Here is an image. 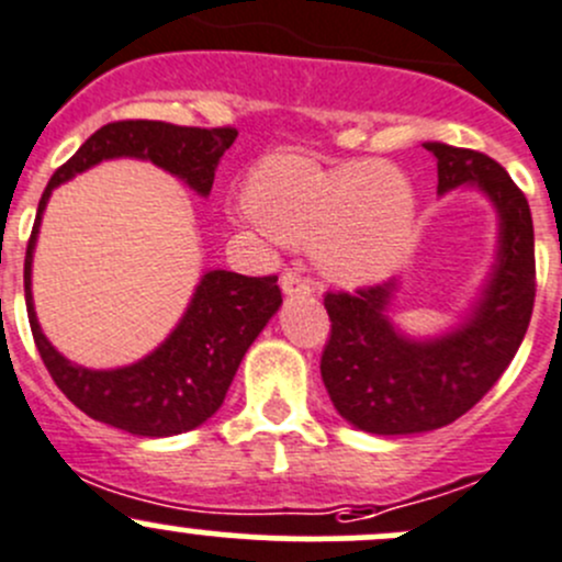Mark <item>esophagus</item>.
<instances>
[{"instance_id": "obj_1", "label": "esophagus", "mask_w": 562, "mask_h": 562, "mask_svg": "<svg viewBox=\"0 0 562 562\" xmlns=\"http://www.w3.org/2000/svg\"><path fill=\"white\" fill-rule=\"evenodd\" d=\"M280 285H282V293H285V296H310V293L315 291L313 280L302 277L299 271H285L280 280Z\"/></svg>"}]
</instances>
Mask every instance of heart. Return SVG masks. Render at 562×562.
<instances>
[{"instance_id": "heart-1", "label": "heart", "mask_w": 562, "mask_h": 562, "mask_svg": "<svg viewBox=\"0 0 562 562\" xmlns=\"http://www.w3.org/2000/svg\"><path fill=\"white\" fill-rule=\"evenodd\" d=\"M260 228L285 245H313L337 282H372L402 263L416 231V195L405 173L361 160L323 168L302 155H271L247 181Z\"/></svg>"}]
</instances>
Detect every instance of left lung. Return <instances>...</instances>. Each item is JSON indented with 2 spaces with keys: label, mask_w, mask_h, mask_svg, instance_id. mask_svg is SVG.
Segmentation results:
<instances>
[{
  "label": "left lung",
  "mask_w": 562,
  "mask_h": 562,
  "mask_svg": "<svg viewBox=\"0 0 562 562\" xmlns=\"http://www.w3.org/2000/svg\"><path fill=\"white\" fill-rule=\"evenodd\" d=\"M438 160V192L479 187L501 220L497 260L470 315L435 339H411L389 321L396 282L328 291L331 334L321 375L345 422L372 435L446 427L497 383L522 345L536 302V245L525 192L492 157L424 144Z\"/></svg>",
  "instance_id": "left-lung-1"
}]
</instances>
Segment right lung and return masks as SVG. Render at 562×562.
Wrapping results in <instances>:
<instances>
[{"mask_svg": "<svg viewBox=\"0 0 562 562\" xmlns=\"http://www.w3.org/2000/svg\"><path fill=\"white\" fill-rule=\"evenodd\" d=\"M236 135V127H179L149 119L111 122L89 135L81 149L56 168L40 198L24 260L32 337L61 394L94 422L140 438H171L201 427L220 411L247 348L280 310L282 293L274 274L245 277L223 269L206 271L179 326L146 359L119 370L78 367L45 339L32 304V252L45 203L61 181L113 157L151 160L162 171L179 176L198 195H209L220 157L231 149Z\"/></svg>", "mask_w": 562, "mask_h": 562, "instance_id": "1", "label": "right lung"}]
</instances>
